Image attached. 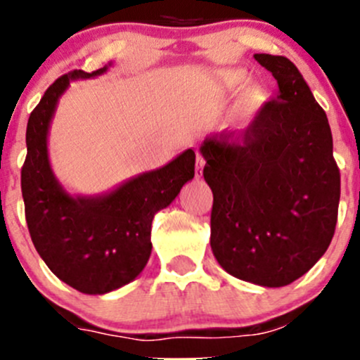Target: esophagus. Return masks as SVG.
Instances as JSON below:
<instances>
[{"label": "esophagus", "instance_id": "1", "mask_svg": "<svg viewBox=\"0 0 360 360\" xmlns=\"http://www.w3.org/2000/svg\"><path fill=\"white\" fill-rule=\"evenodd\" d=\"M202 174H203V160H202V157L200 155H197V169H195V177H202Z\"/></svg>", "mask_w": 360, "mask_h": 360}]
</instances>
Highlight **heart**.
<instances>
[{
    "label": "heart",
    "instance_id": "obj_1",
    "mask_svg": "<svg viewBox=\"0 0 360 360\" xmlns=\"http://www.w3.org/2000/svg\"><path fill=\"white\" fill-rule=\"evenodd\" d=\"M249 78L248 72L242 71V69H226L219 75V85L224 92L233 94L237 90L244 89L248 85ZM264 103H266V94L261 86L250 85L242 92L240 101L237 104V118L240 120V123L249 125L259 111L263 110Z\"/></svg>",
    "mask_w": 360,
    "mask_h": 360
}]
</instances>
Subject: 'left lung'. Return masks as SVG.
Wrapping results in <instances>:
<instances>
[{"mask_svg":"<svg viewBox=\"0 0 360 360\" xmlns=\"http://www.w3.org/2000/svg\"><path fill=\"white\" fill-rule=\"evenodd\" d=\"M278 85L242 139L207 137L203 179L214 195L210 248L233 277L284 288L328 250L340 203L328 116L289 59L254 53Z\"/></svg>","mask_w":360,"mask_h":360,"instance_id":"left-lung-1","label":"left lung"}]
</instances>
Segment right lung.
Returning <instances> with one entry per match:
<instances>
[{
    "label": "right lung",
    "mask_w": 360,
    "mask_h": 360,
    "mask_svg": "<svg viewBox=\"0 0 360 360\" xmlns=\"http://www.w3.org/2000/svg\"><path fill=\"white\" fill-rule=\"evenodd\" d=\"M112 66L68 72L49 86L25 130L20 184L31 240L56 277L83 294H108L132 282L151 256V223L195 176V151L137 174L103 195L64 190L49 158L50 123L75 79L96 78Z\"/></svg>",
    "instance_id": "right-lung-1"
}]
</instances>
